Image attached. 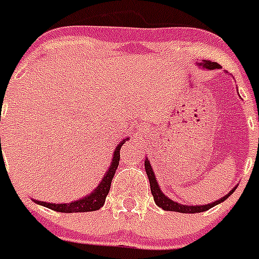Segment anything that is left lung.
Segmentation results:
<instances>
[{"instance_id": "8db88e82", "label": "left lung", "mask_w": 259, "mask_h": 259, "mask_svg": "<svg viewBox=\"0 0 259 259\" xmlns=\"http://www.w3.org/2000/svg\"><path fill=\"white\" fill-rule=\"evenodd\" d=\"M199 67L205 68V70H216V68H220V65H218L216 62H211V61L203 60L202 62L197 63ZM145 170H146L147 178L150 181V188H151L152 197H154V201L159 207H161L162 210L165 211H176V212H182V213H197V212H203V211L210 210L213 206L219 205L223 201H225L226 198H229V196L233 194V192L236 189V186L229 192L228 194H225L224 197H221L218 201L212 202V203H207V205H196V206H188V205H182V203H178V202L173 201V199L169 198L166 194H164V192L160 189L159 183L156 181V177H155L154 170H152L151 165H150L149 159L145 160Z\"/></svg>"}]
</instances>
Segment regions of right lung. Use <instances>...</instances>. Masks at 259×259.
Returning a JSON list of instances; mask_svg holds the SVG:
<instances>
[{
    "mask_svg": "<svg viewBox=\"0 0 259 259\" xmlns=\"http://www.w3.org/2000/svg\"><path fill=\"white\" fill-rule=\"evenodd\" d=\"M127 140H130V137L123 139L122 141L117 145V147H115L114 150V154H113V159H112V162H110V166L108 168V170L105 171L104 177H103V179L100 181V183L98 184L97 188L91 192L90 194L77 199V201L70 202V203H49V202L38 201V199H33V201L35 202V203H38V205L44 206V207H48L51 208V210L58 211V212H65V213L89 212V211L99 210V208L103 207V205H104L105 198H107L108 193H109L112 179L113 177H114L115 170H117L118 164H119L120 147L123 146V144H124ZM0 144H1V139H0Z\"/></svg>",
    "mask_w": 259,
    "mask_h": 259,
    "instance_id": "1",
    "label": "right lung"
}]
</instances>
